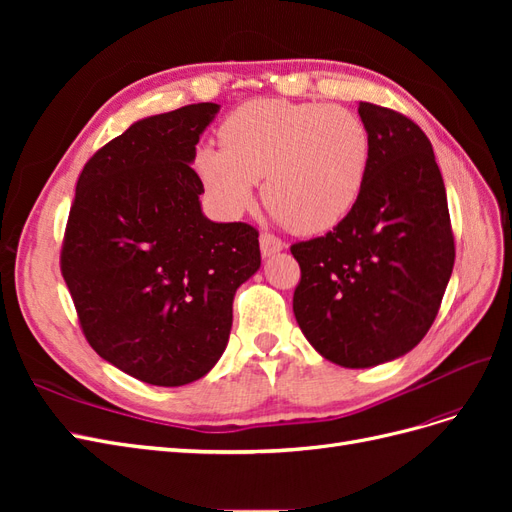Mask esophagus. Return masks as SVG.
<instances>
[{
    "instance_id": "esophagus-1",
    "label": "esophagus",
    "mask_w": 512,
    "mask_h": 512,
    "mask_svg": "<svg viewBox=\"0 0 512 512\" xmlns=\"http://www.w3.org/2000/svg\"><path fill=\"white\" fill-rule=\"evenodd\" d=\"M284 250V241L277 239L271 232H262L260 235V252L262 256H273L277 252Z\"/></svg>"
}]
</instances>
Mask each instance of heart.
Listing matches in <instances>:
<instances>
[{"label":"heart","mask_w":512,"mask_h":512,"mask_svg":"<svg viewBox=\"0 0 512 512\" xmlns=\"http://www.w3.org/2000/svg\"><path fill=\"white\" fill-rule=\"evenodd\" d=\"M218 147H200L194 168L222 213L262 196L280 222L301 235L342 224L363 194L371 134L350 108L260 98L235 108L218 130Z\"/></svg>","instance_id":"heart-1"}]
</instances>
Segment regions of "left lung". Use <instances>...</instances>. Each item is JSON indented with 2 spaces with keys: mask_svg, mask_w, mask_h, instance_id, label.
Listing matches in <instances>:
<instances>
[{
  "mask_svg": "<svg viewBox=\"0 0 512 512\" xmlns=\"http://www.w3.org/2000/svg\"><path fill=\"white\" fill-rule=\"evenodd\" d=\"M371 134L363 194L324 237L290 247L292 309L324 359L374 367L410 352L438 316L455 265L446 188L425 132L393 108L359 104Z\"/></svg>",
  "mask_w": 512,
  "mask_h": 512,
  "instance_id": "1",
  "label": "left lung"
}]
</instances>
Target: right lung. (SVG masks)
Wrapping results in <instances>:
<instances>
[{
  "label": "right lung",
  "instance_id": "obj_1",
  "mask_svg": "<svg viewBox=\"0 0 512 512\" xmlns=\"http://www.w3.org/2000/svg\"><path fill=\"white\" fill-rule=\"evenodd\" d=\"M218 111L200 102L136 121L76 181L61 275L89 346L147 384H188L218 363L235 292L260 267L254 226L200 211L190 162Z\"/></svg>",
  "mask_w": 512,
  "mask_h": 512
}]
</instances>
